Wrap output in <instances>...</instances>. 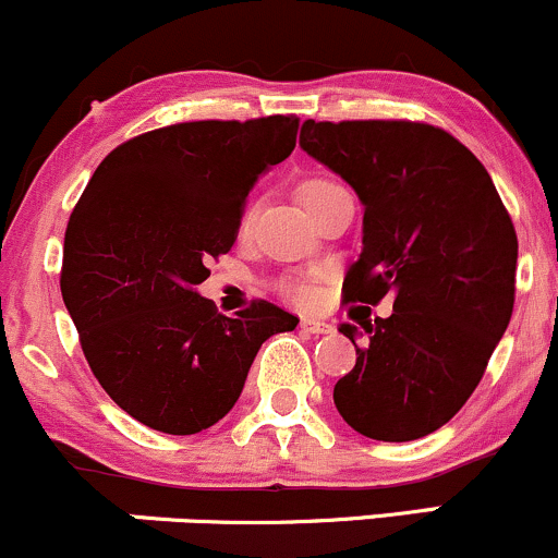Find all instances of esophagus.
<instances>
[{"label": "esophagus", "instance_id": "obj_1", "mask_svg": "<svg viewBox=\"0 0 558 558\" xmlns=\"http://www.w3.org/2000/svg\"><path fill=\"white\" fill-rule=\"evenodd\" d=\"M301 328H304L306 332H315V336H319V332H330V330H332V325L323 323V319L304 317V319H301Z\"/></svg>", "mask_w": 558, "mask_h": 558}]
</instances>
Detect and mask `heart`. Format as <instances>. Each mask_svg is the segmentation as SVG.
<instances>
[{"instance_id": "obj_1", "label": "heart", "mask_w": 558, "mask_h": 558, "mask_svg": "<svg viewBox=\"0 0 558 558\" xmlns=\"http://www.w3.org/2000/svg\"><path fill=\"white\" fill-rule=\"evenodd\" d=\"M332 189H341V185H338L336 181H330V178H306V181L299 185V198L306 204V202H312L315 196L328 194V191H332ZM246 220H252V215H248ZM291 293H293V299L301 301V304H310V301L315 299V288H310V286H296Z\"/></svg>"}]
</instances>
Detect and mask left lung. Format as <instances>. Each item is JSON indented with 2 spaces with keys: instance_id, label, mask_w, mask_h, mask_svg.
Here are the masks:
<instances>
[{
  "instance_id": "8db88e82",
  "label": "left lung",
  "mask_w": 558,
  "mask_h": 558,
  "mask_svg": "<svg viewBox=\"0 0 558 558\" xmlns=\"http://www.w3.org/2000/svg\"><path fill=\"white\" fill-rule=\"evenodd\" d=\"M299 146L364 207L345 299L393 315L343 323L356 364L332 390L356 433L388 444L444 427L472 390L514 310L517 233L480 159L451 133L407 120L301 125Z\"/></svg>"
}]
</instances>
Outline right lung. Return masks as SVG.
<instances>
[{
  "instance_id": "1",
  "label": "right lung",
  "mask_w": 558,
  "mask_h": 558,
  "mask_svg": "<svg viewBox=\"0 0 558 558\" xmlns=\"http://www.w3.org/2000/svg\"><path fill=\"white\" fill-rule=\"evenodd\" d=\"M296 131L288 114L159 128L110 151L75 204L62 301L96 380L141 425L168 435L213 427L239 401L259 345L299 325L270 301L226 317L196 291Z\"/></svg>"
}]
</instances>
